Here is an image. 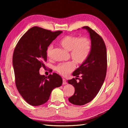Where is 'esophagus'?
I'll use <instances>...</instances> for the list:
<instances>
[{
    "mask_svg": "<svg viewBox=\"0 0 128 128\" xmlns=\"http://www.w3.org/2000/svg\"><path fill=\"white\" fill-rule=\"evenodd\" d=\"M67 84V82H66V80L65 79H63V84Z\"/></svg>",
    "mask_w": 128,
    "mask_h": 128,
    "instance_id": "34e87169",
    "label": "esophagus"
}]
</instances>
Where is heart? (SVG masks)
Wrapping results in <instances>:
<instances>
[{
    "mask_svg": "<svg viewBox=\"0 0 128 128\" xmlns=\"http://www.w3.org/2000/svg\"><path fill=\"white\" fill-rule=\"evenodd\" d=\"M60 44L70 52V58L77 64L84 63L88 58L91 50L90 40L86 37L80 38L77 36H66L60 40ZM53 51V46L50 44L46 50V55L48 58H51ZM75 68V63L70 61L58 64L56 67V70L60 74L66 76Z\"/></svg>",
    "mask_w": 128,
    "mask_h": 128,
    "instance_id": "1",
    "label": "heart"
}]
</instances>
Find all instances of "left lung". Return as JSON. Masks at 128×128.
Listing matches in <instances>:
<instances>
[{
  "label": "left lung",
  "mask_w": 128,
  "mask_h": 128,
  "mask_svg": "<svg viewBox=\"0 0 128 128\" xmlns=\"http://www.w3.org/2000/svg\"><path fill=\"white\" fill-rule=\"evenodd\" d=\"M90 34L91 50L86 61L72 73V78L68 80L75 88V93L68 98L70 102L76 105H84L94 98L101 88L107 70V52L103 38L89 27L84 26ZM79 79L77 82L76 79Z\"/></svg>",
  "instance_id": "obj_1"
}]
</instances>
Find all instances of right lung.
I'll return each mask as SVG.
<instances>
[{"mask_svg": "<svg viewBox=\"0 0 128 128\" xmlns=\"http://www.w3.org/2000/svg\"><path fill=\"white\" fill-rule=\"evenodd\" d=\"M62 32L32 27L20 38L14 49L12 62L16 85L22 98L31 105L46 103L52 91L62 84V79L57 74L46 77L39 71L45 66L48 47Z\"/></svg>", "mask_w": 128, "mask_h": 128, "instance_id": "obj_1", "label": "right lung"}]
</instances>
